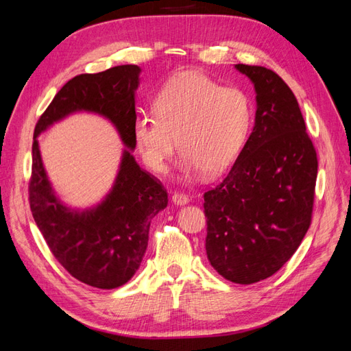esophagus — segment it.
Returning <instances> with one entry per match:
<instances>
[{"instance_id":"obj_1","label":"esophagus","mask_w":351,"mask_h":351,"mask_svg":"<svg viewBox=\"0 0 351 351\" xmlns=\"http://www.w3.org/2000/svg\"><path fill=\"white\" fill-rule=\"evenodd\" d=\"M189 196L187 195H184V193H174L173 195V204L174 205H180V206H182V205H186V204H189Z\"/></svg>"}]
</instances>
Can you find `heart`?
Wrapping results in <instances>:
<instances>
[{
  "instance_id": "b5f03b06",
  "label": "heart",
  "mask_w": 351,
  "mask_h": 351,
  "mask_svg": "<svg viewBox=\"0 0 351 351\" xmlns=\"http://www.w3.org/2000/svg\"><path fill=\"white\" fill-rule=\"evenodd\" d=\"M253 120L249 95L224 88L200 71H183L165 83L152 112L133 121V139L143 162L161 174L177 146L187 176H218L236 162ZM179 143H176V137Z\"/></svg>"
}]
</instances>
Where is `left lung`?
Here are the masks:
<instances>
[{"label":"left lung","instance_id":"1","mask_svg":"<svg viewBox=\"0 0 351 351\" xmlns=\"http://www.w3.org/2000/svg\"><path fill=\"white\" fill-rule=\"evenodd\" d=\"M256 92L254 125L224 182L205 193L206 254L236 284L271 277L312 221L317 158L294 93L269 69L234 66Z\"/></svg>","mask_w":351,"mask_h":351}]
</instances>
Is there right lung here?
I'll use <instances>...</instances> for the list:
<instances>
[{
  "label": "right lung",
  "instance_id": "1",
  "mask_svg": "<svg viewBox=\"0 0 351 351\" xmlns=\"http://www.w3.org/2000/svg\"><path fill=\"white\" fill-rule=\"evenodd\" d=\"M141 67L117 66L69 80L40 115L32 145L30 210L49 250L71 277L102 290L117 289L139 269L149 240L151 219L167 208L162 184L143 171L132 154L134 92ZM74 112L107 118L126 146L114 184L98 206L86 210L62 204L41 162L37 136Z\"/></svg>",
  "mask_w": 351,
  "mask_h": 351
}]
</instances>
